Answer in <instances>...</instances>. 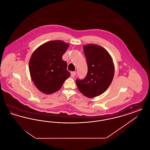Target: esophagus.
Wrapping results in <instances>:
<instances>
[{"instance_id":"34e87169","label":"esophagus","mask_w":150,"mask_h":150,"mask_svg":"<svg viewBox=\"0 0 150 150\" xmlns=\"http://www.w3.org/2000/svg\"><path fill=\"white\" fill-rule=\"evenodd\" d=\"M75 75H76V72H71V77L74 78V77H75Z\"/></svg>"}]
</instances>
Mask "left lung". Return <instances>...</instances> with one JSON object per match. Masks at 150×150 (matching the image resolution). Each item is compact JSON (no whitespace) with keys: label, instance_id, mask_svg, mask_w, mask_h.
Segmentation results:
<instances>
[{"label":"left lung","instance_id":"1","mask_svg":"<svg viewBox=\"0 0 150 150\" xmlns=\"http://www.w3.org/2000/svg\"><path fill=\"white\" fill-rule=\"evenodd\" d=\"M83 50L88 72L84 79H77L76 83L83 95L93 98L105 92L110 86L114 76V64L108 52L100 45L88 44Z\"/></svg>","mask_w":150,"mask_h":150}]
</instances>
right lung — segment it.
<instances>
[{
    "label": "right lung",
    "instance_id": "right-lung-1",
    "mask_svg": "<svg viewBox=\"0 0 150 150\" xmlns=\"http://www.w3.org/2000/svg\"><path fill=\"white\" fill-rule=\"evenodd\" d=\"M69 44L62 40L44 43L32 54L29 71L36 87L42 92L50 94L57 92L71 75L62 56Z\"/></svg>",
    "mask_w": 150,
    "mask_h": 150
}]
</instances>
